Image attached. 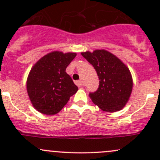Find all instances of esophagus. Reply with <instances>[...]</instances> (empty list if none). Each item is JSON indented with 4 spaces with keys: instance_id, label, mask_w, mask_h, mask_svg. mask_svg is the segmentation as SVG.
Instances as JSON below:
<instances>
[{
    "instance_id": "esophagus-1",
    "label": "esophagus",
    "mask_w": 160,
    "mask_h": 160,
    "mask_svg": "<svg viewBox=\"0 0 160 160\" xmlns=\"http://www.w3.org/2000/svg\"><path fill=\"white\" fill-rule=\"evenodd\" d=\"M76 84H77L79 88H80V87L83 86V81H82V80H77V81H76Z\"/></svg>"
}]
</instances>
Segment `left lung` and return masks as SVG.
Returning a JSON list of instances; mask_svg holds the SVG:
<instances>
[{
  "label": "left lung",
  "mask_w": 160,
  "mask_h": 160,
  "mask_svg": "<svg viewBox=\"0 0 160 160\" xmlns=\"http://www.w3.org/2000/svg\"><path fill=\"white\" fill-rule=\"evenodd\" d=\"M96 70L99 88L89 96L93 103L107 112L120 111L131 96L133 80L128 67L115 55L105 49L81 52Z\"/></svg>",
  "instance_id": "left-lung-1"
}]
</instances>
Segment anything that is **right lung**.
Masks as SVG:
<instances>
[{
  "label": "right lung",
  "mask_w": 160,
  "mask_h": 160,
  "mask_svg": "<svg viewBox=\"0 0 160 160\" xmlns=\"http://www.w3.org/2000/svg\"><path fill=\"white\" fill-rule=\"evenodd\" d=\"M76 52L53 51L45 55L31 69L26 82L32 106L38 112L54 115L67 104L78 88L66 69Z\"/></svg>",
  "instance_id": "1"
}]
</instances>
